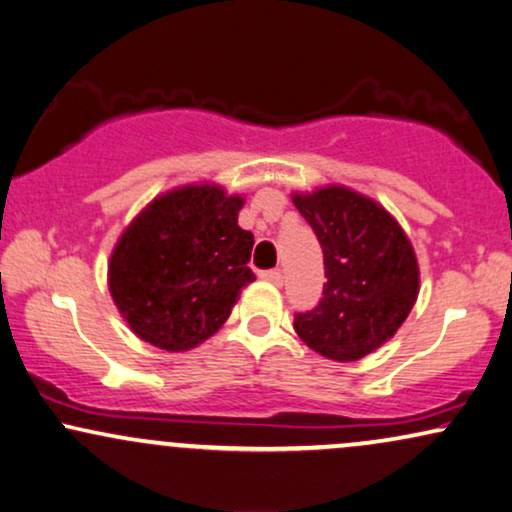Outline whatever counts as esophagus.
<instances>
[{
    "label": "esophagus",
    "instance_id": "esophagus-1",
    "mask_svg": "<svg viewBox=\"0 0 512 512\" xmlns=\"http://www.w3.org/2000/svg\"><path fill=\"white\" fill-rule=\"evenodd\" d=\"M264 281L274 283V286H283V271L281 269H269V271H262L260 274Z\"/></svg>",
    "mask_w": 512,
    "mask_h": 512
}]
</instances>
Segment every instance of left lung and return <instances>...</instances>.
Returning a JSON list of instances; mask_svg holds the SVG:
<instances>
[{"mask_svg": "<svg viewBox=\"0 0 512 512\" xmlns=\"http://www.w3.org/2000/svg\"><path fill=\"white\" fill-rule=\"evenodd\" d=\"M293 203L319 238L328 278L321 302L295 316V333L326 359H364L399 331L418 300L409 236L383 205L347 186L293 193Z\"/></svg>", "mask_w": 512, "mask_h": 512, "instance_id": "left-lung-1", "label": "left lung"}]
</instances>
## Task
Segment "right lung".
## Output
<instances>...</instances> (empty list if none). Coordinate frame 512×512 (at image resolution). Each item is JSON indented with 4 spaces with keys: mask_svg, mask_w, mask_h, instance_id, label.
Returning a JSON list of instances; mask_svg holds the SVG:
<instances>
[{
    "mask_svg": "<svg viewBox=\"0 0 512 512\" xmlns=\"http://www.w3.org/2000/svg\"><path fill=\"white\" fill-rule=\"evenodd\" d=\"M243 196L186 184L153 198L129 222L108 262V290L132 333L165 352L212 338L255 281Z\"/></svg>",
    "mask_w": 512,
    "mask_h": 512,
    "instance_id": "add662e5",
    "label": "right lung"
}]
</instances>
